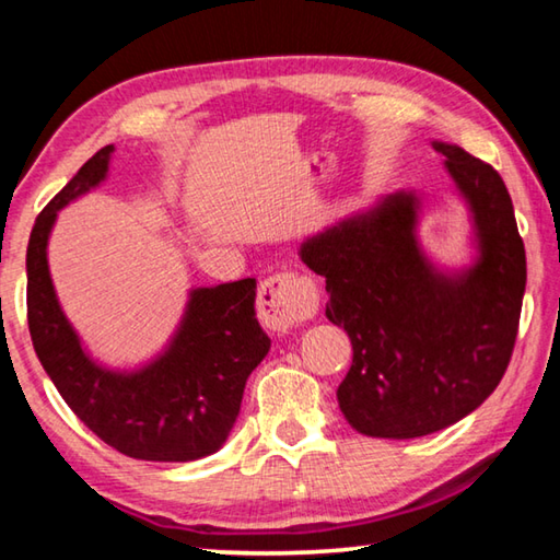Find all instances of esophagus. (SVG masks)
<instances>
[{"instance_id": "34e87169", "label": "esophagus", "mask_w": 560, "mask_h": 560, "mask_svg": "<svg viewBox=\"0 0 560 560\" xmlns=\"http://www.w3.org/2000/svg\"><path fill=\"white\" fill-rule=\"evenodd\" d=\"M259 318L271 330L287 334L293 326L303 324L318 311V289L311 277L283 269L259 283L257 296Z\"/></svg>"}]
</instances>
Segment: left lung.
I'll return each instance as SVG.
<instances>
[{
  "mask_svg": "<svg viewBox=\"0 0 560 560\" xmlns=\"http://www.w3.org/2000/svg\"><path fill=\"white\" fill-rule=\"evenodd\" d=\"M469 200L481 259L459 279L417 249V197L395 192L311 236L301 259L326 279V316L353 346L338 385L350 428L410 440L459 422L497 390L514 353L526 249L504 179L467 150L434 143Z\"/></svg>",
  "mask_w": 560,
  "mask_h": 560,
  "instance_id": "8db88e82",
  "label": "left lung"
}]
</instances>
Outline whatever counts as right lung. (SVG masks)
<instances>
[{
  "label": "right lung",
  "mask_w": 560,
  "mask_h": 560,
  "mask_svg": "<svg viewBox=\"0 0 560 560\" xmlns=\"http://www.w3.org/2000/svg\"><path fill=\"white\" fill-rule=\"evenodd\" d=\"M113 145L101 148L36 217L26 249V320L44 371L91 432L132 459L192 462L217 452L240 415L246 377L271 340L242 279L197 289L167 353L145 371L120 375L91 363L63 318L46 267L56 212L106 177Z\"/></svg>",
  "instance_id": "right-lung-1"
}]
</instances>
